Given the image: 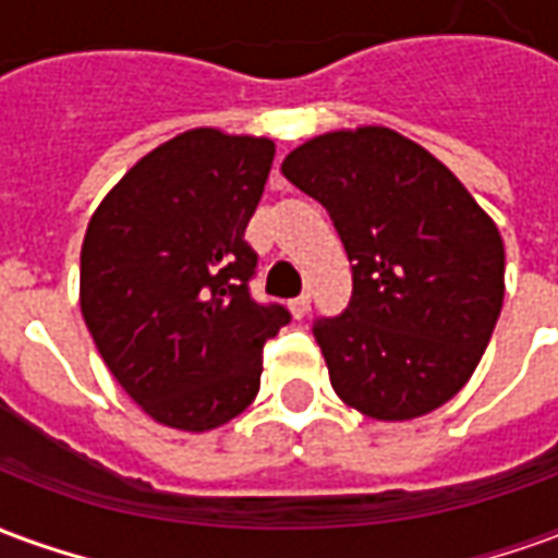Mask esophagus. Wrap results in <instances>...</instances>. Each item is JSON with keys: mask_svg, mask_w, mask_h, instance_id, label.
<instances>
[{"mask_svg": "<svg viewBox=\"0 0 558 558\" xmlns=\"http://www.w3.org/2000/svg\"><path fill=\"white\" fill-rule=\"evenodd\" d=\"M290 311H292V316H295V319L307 316V311H311V295H307V292H302L299 299H292Z\"/></svg>", "mask_w": 558, "mask_h": 558, "instance_id": "esophagus-1", "label": "esophagus"}]
</instances>
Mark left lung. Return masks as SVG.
Listing matches in <instances>:
<instances>
[{
  "label": "left lung",
  "instance_id": "1",
  "mask_svg": "<svg viewBox=\"0 0 558 558\" xmlns=\"http://www.w3.org/2000/svg\"><path fill=\"white\" fill-rule=\"evenodd\" d=\"M352 263V299L314 319L331 386L367 418L427 415L466 386L505 299V247L454 172L388 128L335 131L287 155Z\"/></svg>",
  "mask_w": 558,
  "mask_h": 558
}]
</instances>
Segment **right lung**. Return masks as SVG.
<instances>
[{
	"label": "right lung",
	"mask_w": 558,
	"mask_h": 558,
	"mask_svg": "<svg viewBox=\"0 0 558 558\" xmlns=\"http://www.w3.org/2000/svg\"><path fill=\"white\" fill-rule=\"evenodd\" d=\"M271 160V140L194 128L137 160L89 220L83 319L116 383L167 427L247 410L263 347L290 323L251 295L259 256L244 242Z\"/></svg>",
	"instance_id": "1"
}]
</instances>
